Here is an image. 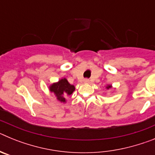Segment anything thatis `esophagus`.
I'll return each instance as SVG.
<instances>
[{"instance_id":"1","label":"esophagus","mask_w":155,"mask_h":155,"mask_svg":"<svg viewBox=\"0 0 155 155\" xmlns=\"http://www.w3.org/2000/svg\"><path fill=\"white\" fill-rule=\"evenodd\" d=\"M84 83H86V84H87V83H89V82H90V80H89V79L85 78L84 80Z\"/></svg>"}]
</instances>
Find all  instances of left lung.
Masks as SVG:
<instances>
[{"label":"left lung","mask_w":155,"mask_h":155,"mask_svg":"<svg viewBox=\"0 0 155 155\" xmlns=\"http://www.w3.org/2000/svg\"><path fill=\"white\" fill-rule=\"evenodd\" d=\"M111 87H112V85H108L107 87H106V88H107V89H109V88H111Z\"/></svg>","instance_id":"8db88e82"}]
</instances>
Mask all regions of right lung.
<instances>
[{"instance_id":"1","label":"right lung","mask_w":155,"mask_h":155,"mask_svg":"<svg viewBox=\"0 0 155 155\" xmlns=\"http://www.w3.org/2000/svg\"><path fill=\"white\" fill-rule=\"evenodd\" d=\"M50 90L57 96V99L61 102H65V97L71 94L75 90V87L69 84L66 78H62L57 83H53L50 85Z\"/></svg>"}]
</instances>
